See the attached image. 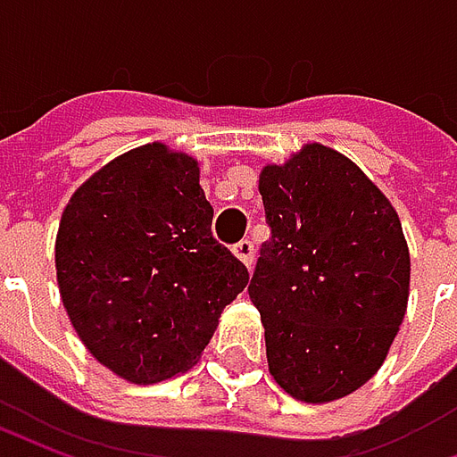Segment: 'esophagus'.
I'll list each match as a JSON object with an SVG mask.
<instances>
[{
  "mask_svg": "<svg viewBox=\"0 0 457 457\" xmlns=\"http://www.w3.org/2000/svg\"><path fill=\"white\" fill-rule=\"evenodd\" d=\"M235 254H237V259L245 267H252V262H254V242L252 239H239L237 245H235Z\"/></svg>",
  "mask_w": 457,
  "mask_h": 457,
  "instance_id": "esophagus-1",
  "label": "esophagus"
}]
</instances>
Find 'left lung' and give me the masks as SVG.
Instances as JSON below:
<instances>
[{"instance_id": "8db88e82", "label": "left lung", "mask_w": 457, "mask_h": 457, "mask_svg": "<svg viewBox=\"0 0 457 457\" xmlns=\"http://www.w3.org/2000/svg\"><path fill=\"white\" fill-rule=\"evenodd\" d=\"M271 237L249 298L262 313L269 372L294 399H343L382 367L409 301V247L392 203L353 161L306 144L264 166Z\"/></svg>"}]
</instances>
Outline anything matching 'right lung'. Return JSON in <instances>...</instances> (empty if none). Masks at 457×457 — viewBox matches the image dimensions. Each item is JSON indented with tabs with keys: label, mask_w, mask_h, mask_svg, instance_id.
<instances>
[{
	"label": "right lung",
	"mask_w": 457,
	"mask_h": 457,
	"mask_svg": "<svg viewBox=\"0 0 457 457\" xmlns=\"http://www.w3.org/2000/svg\"><path fill=\"white\" fill-rule=\"evenodd\" d=\"M55 271L85 347L134 384L186 372L249 281L212 237L198 161L159 141L121 154L75 190Z\"/></svg>",
	"instance_id": "add662e5"
}]
</instances>
